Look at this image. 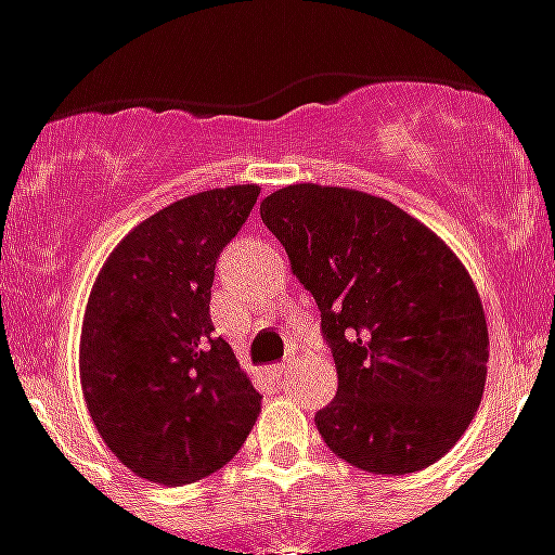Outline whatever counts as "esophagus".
<instances>
[{
  "label": "esophagus",
  "instance_id": "obj_1",
  "mask_svg": "<svg viewBox=\"0 0 555 555\" xmlns=\"http://www.w3.org/2000/svg\"><path fill=\"white\" fill-rule=\"evenodd\" d=\"M291 363H293V360H284V363L273 365V369H271V374H273V377H276V379H282L284 374H287V369H291Z\"/></svg>",
  "mask_w": 555,
  "mask_h": 555
}]
</instances>
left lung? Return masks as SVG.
Returning <instances> with one entry per match:
<instances>
[{"label":"left lung","instance_id":"1","mask_svg":"<svg viewBox=\"0 0 555 555\" xmlns=\"http://www.w3.org/2000/svg\"><path fill=\"white\" fill-rule=\"evenodd\" d=\"M291 271L321 310L337 393L315 427L371 475L441 461L478 413L489 326L455 250L385 197L291 184L259 204Z\"/></svg>","mask_w":555,"mask_h":555}]
</instances>
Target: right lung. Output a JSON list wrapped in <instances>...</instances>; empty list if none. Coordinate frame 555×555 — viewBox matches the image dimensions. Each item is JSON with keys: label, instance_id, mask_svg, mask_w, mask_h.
I'll return each instance as SVG.
<instances>
[{"label": "right lung", "instance_id": "1", "mask_svg": "<svg viewBox=\"0 0 555 555\" xmlns=\"http://www.w3.org/2000/svg\"><path fill=\"white\" fill-rule=\"evenodd\" d=\"M257 197V184H234L164 206L119 240L91 284L80 388L105 447L137 478H206L237 455L262 411L209 318L218 254Z\"/></svg>", "mask_w": 555, "mask_h": 555}]
</instances>
